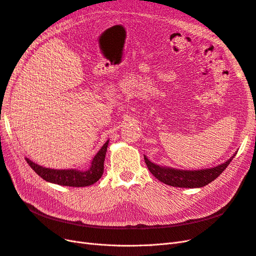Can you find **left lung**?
<instances>
[{"label": "left lung", "mask_w": 256, "mask_h": 256, "mask_svg": "<svg viewBox=\"0 0 256 256\" xmlns=\"http://www.w3.org/2000/svg\"><path fill=\"white\" fill-rule=\"evenodd\" d=\"M233 158L232 157L218 166L198 170V171H180V170L159 166L146 157H144V160L150 173L162 182L180 188H200L214 180L228 168Z\"/></svg>", "instance_id": "1"}]
</instances>
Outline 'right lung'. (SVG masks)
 <instances>
[{
	"instance_id": "obj_1",
	"label": "right lung",
	"mask_w": 256,
	"mask_h": 256,
	"mask_svg": "<svg viewBox=\"0 0 256 256\" xmlns=\"http://www.w3.org/2000/svg\"><path fill=\"white\" fill-rule=\"evenodd\" d=\"M109 141H106L100 150L96 154L92 161V166L88 171H78V170H54L44 168L34 164L33 161L26 158L28 166L32 168L38 176L46 182L58 184L68 187H86L98 182L104 174V164Z\"/></svg>"
}]
</instances>
